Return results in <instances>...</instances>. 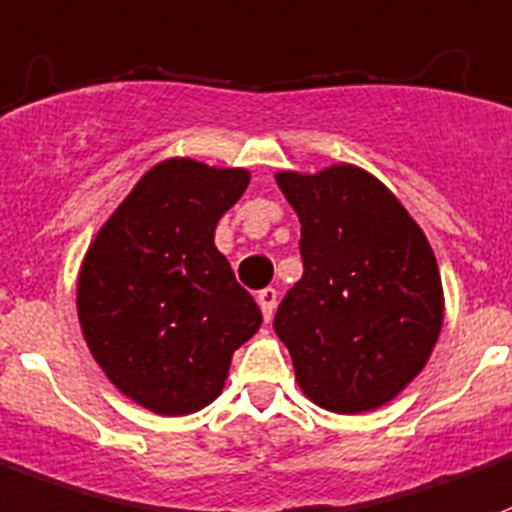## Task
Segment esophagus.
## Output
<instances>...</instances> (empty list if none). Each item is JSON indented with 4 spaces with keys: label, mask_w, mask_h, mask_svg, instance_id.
<instances>
[{
    "label": "esophagus",
    "mask_w": 512,
    "mask_h": 512,
    "mask_svg": "<svg viewBox=\"0 0 512 512\" xmlns=\"http://www.w3.org/2000/svg\"><path fill=\"white\" fill-rule=\"evenodd\" d=\"M256 302H259L261 313H264V321H272L275 307H278V291H275V288H264V291H259Z\"/></svg>",
    "instance_id": "34e87169"
}]
</instances>
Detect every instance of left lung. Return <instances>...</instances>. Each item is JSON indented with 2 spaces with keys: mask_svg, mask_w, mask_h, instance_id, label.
Segmentation results:
<instances>
[{
  "mask_svg": "<svg viewBox=\"0 0 512 512\" xmlns=\"http://www.w3.org/2000/svg\"><path fill=\"white\" fill-rule=\"evenodd\" d=\"M275 180L302 224L305 272L275 313L299 388L332 413L386 405L424 370L443 329L432 245L367 169Z\"/></svg>",
  "mask_w": 512,
  "mask_h": 512,
  "instance_id": "left-lung-1",
  "label": "left lung"
}]
</instances>
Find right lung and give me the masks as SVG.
<instances>
[{
	"instance_id": "obj_1",
	"label": "right lung",
	"mask_w": 512,
	"mask_h": 512,
	"mask_svg": "<svg viewBox=\"0 0 512 512\" xmlns=\"http://www.w3.org/2000/svg\"><path fill=\"white\" fill-rule=\"evenodd\" d=\"M248 183V169L161 161L88 245L78 275L88 351L151 413L188 416L210 405L232 353L259 332V305L213 242Z\"/></svg>"
}]
</instances>
